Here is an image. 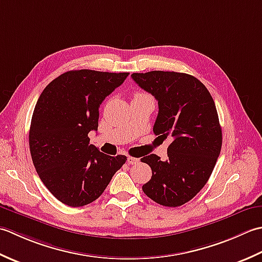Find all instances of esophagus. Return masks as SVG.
Masks as SVG:
<instances>
[{"label":"esophagus","mask_w":262,"mask_h":262,"mask_svg":"<svg viewBox=\"0 0 262 262\" xmlns=\"http://www.w3.org/2000/svg\"><path fill=\"white\" fill-rule=\"evenodd\" d=\"M139 162V158H136V157H131V156H129L127 157V164H130V165H136V164H138Z\"/></svg>","instance_id":"obj_1"}]
</instances>
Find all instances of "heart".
Masks as SVG:
<instances>
[{"mask_svg":"<svg viewBox=\"0 0 262 262\" xmlns=\"http://www.w3.org/2000/svg\"><path fill=\"white\" fill-rule=\"evenodd\" d=\"M142 95H145V94H141V93H138V94H136V96H135V97H137V96H142Z\"/></svg>","mask_w":262,"mask_h":262,"instance_id":"b5f03b06","label":"heart"}]
</instances>
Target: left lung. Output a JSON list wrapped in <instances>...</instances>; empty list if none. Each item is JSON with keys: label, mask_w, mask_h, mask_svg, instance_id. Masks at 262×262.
I'll list each match as a JSON object with an SVG mask.
<instances>
[{"label": "left lung", "mask_w": 262, "mask_h": 262, "mask_svg": "<svg viewBox=\"0 0 262 262\" xmlns=\"http://www.w3.org/2000/svg\"><path fill=\"white\" fill-rule=\"evenodd\" d=\"M131 77L158 101L155 135L173 137L167 161L155 154L141 158L152 172L142 190L162 206H182L206 185L221 154L222 127L215 101L205 84L190 74L150 71Z\"/></svg>", "instance_id": "1"}]
</instances>
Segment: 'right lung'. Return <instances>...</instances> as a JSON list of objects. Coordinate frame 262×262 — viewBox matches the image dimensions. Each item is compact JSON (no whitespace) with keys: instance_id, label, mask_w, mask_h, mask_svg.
<instances>
[{"instance_id":"obj_1","label":"right lung","mask_w":262,"mask_h":262,"mask_svg":"<svg viewBox=\"0 0 262 262\" xmlns=\"http://www.w3.org/2000/svg\"><path fill=\"white\" fill-rule=\"evenodd\" d=\"M129 72L73 70L47 84L35 106L29 148L36 172L64 205L82 207L98 199L126 161L90 145L97 131L99 106Z\"/></svg>"}]
</instances>
